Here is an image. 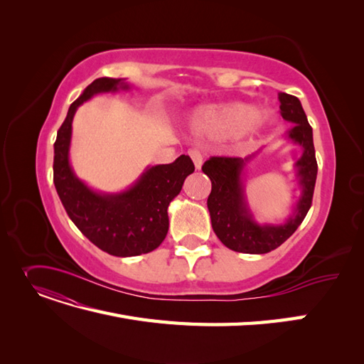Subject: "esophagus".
Returning <instances> with one entry per match:
<instances>
[{"mask_svg": "<svg viewBox=\"0 0 364 364\" xmlns=\"http://www.w3.org/2000/svg\"><path fill=\"white\" fill-rule=\"evenodd\" d=\"M188 155H190V158L193 159V162H194V165H196V168L200 170V168H202V164H203V155H202V151H200L199 149H191V150L188 151Z\"/></svg>", "mask_w": 364, "mask_h": 364, "instance_id": "1", "label": "esophagus"}]
</instances>
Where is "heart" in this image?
<instances>
[{
  "label": "heart",
  "mask_w": 364,
  "mask_h": 364,
  "mask_svg": "<svg viewBox=\"0 0 364 364\" xmlns=\"http://www.w3.org/2000/svg\"><path fill=\"white\" fill-rule=\"evenodd\" d=\"M194 126L214 136H240L253 134L269 124L267 115H259L258 109L247 103H229L206 106L193 117Z\"/></svg>",
  "instance_id": "b5f03b06"
}]
</instances>
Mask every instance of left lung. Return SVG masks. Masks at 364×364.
Instances as JSON below:
<instances>
[{
    "label": "left lung",
    "instance_id": "8db88e82",
    "mask_svg": "<svg viewBox=\"0 0 364 364\" xmlns=\"http://www.w3.org/2000/svg\"><path fill=\"white\" fill-rule=\"evenodd\" d=\"M281 115L293 123L285 138L302 147V156L296 161V179L301 188L299 199L293 205L291 214L281 225L258 223L253 217L245 193L243 174L246 165L258 153L247 158L213 156L203 164V173L211 179L213 190L208 197V209L215 235L230 250L243 253H267L279 247L293 235L311 208L317 178V162L313 144V129L299 98L279 92Z\"/></svg>",
    "mask_w": 364,
    "mask_h": 364
}]
</instances>
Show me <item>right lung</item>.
Listing matches in <instances>:
<instances>
[{"mask_svg": "<svg viewBox=\"0 0 364 364\" xmlns=\"http://www.w3.org/2000/svg\"><path fill=\"white\" fill-rule=\"evenodd\" d=\"M130 90L126 79L100 77L70 106L54 142L53 181L65 211L80 232L114 257H136L155 250L168 232V205L194 171L190 156L147 167L121 193H100L77 178L70 164L73 118L77 107L97 94Z\"/></svg>", "mask_w": 364, "mask_h": 364, "instance_id": "right-lung-1", "label": "right lung"}]
</instances>
